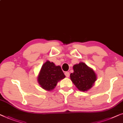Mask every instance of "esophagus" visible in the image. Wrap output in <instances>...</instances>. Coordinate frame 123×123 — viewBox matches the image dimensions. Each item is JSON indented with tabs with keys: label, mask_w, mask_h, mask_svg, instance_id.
<instances>
[{
	"label": "esophagus",
	"mask_w": 123,
	"mask_h": 123,
	"mask_svg": "<svg viewBox=\"0 0 123 123\" xmlns=\"http://www.w3.org/2000/svg\"><path fill=\"white\" fill-rule=\"evenodd\" d=\"M65 75L67 77H69V76H70V74H69V72H66L65 73Z\"/></svg>",
	"instance_id": "34e87169"
}]
</instances>
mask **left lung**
I'll use <instances>...</instances> for the list:
<instances>
[{
	"mask_svg": "<svg viewBox=\"0 0 123 123\" xmlns=\"http://www.w3.org/2000/svg\"><path fill=\"white\" fill-rule=\"evenodd\" d=\"M74 72L70 74L72 82L78 89L87 92L91 89L97 80V74L91 68L84 63L80 62L73 66Z\"/></svg>",
	"mask_w": 123,
	"mask_h": 123,
	"instance_id": "left-lung-1",
	"label": "left lung"
}]
</instances>
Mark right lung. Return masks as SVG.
Wrapping results in <instances>:
<instances>
[{
  "instance_id": "1",
  "label": "right lung",
  "mask_w": 123,
  "mask_h": 123,
  "mask_svg": "<svg viewBox=\"0 0 123 123\" xmlns=\"http://www.w3.org/2000/svg\"><path fill=\"white\" fill-rule=\"evenodd\" d=\"M65 78L59 65L47 60L43 64L38 76V82L43 89L51 91L59 81Z\"/></svg>"
}]
</instances>
